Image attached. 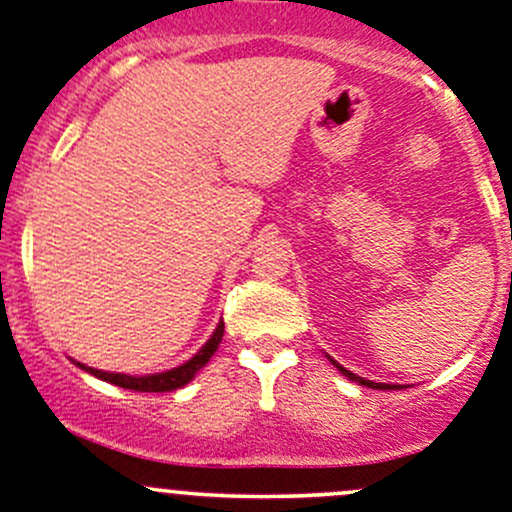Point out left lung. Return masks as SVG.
<instances>
[{
	"mask_svg": "<svg viewBox=\"0 0 512 512\" xmlns=\"http://www.w3.org/2000/svg\"><path fill=\"white\" fill-rule=\"evenodd\" d=\"M331 363L336 365V368L341 370V373L346 375L348 380H355V383H360V385H365V387H375V390H395V387H400V385H387V383H373V380H363V378H358V375H355V373H351V370L341 368V365H338L336 360H331Z\"/></svg>",
	"mask_w": 512,
	"mask_h": 512,
	"instance_id": "1",
	"label": "left lung"
}]
</instances>
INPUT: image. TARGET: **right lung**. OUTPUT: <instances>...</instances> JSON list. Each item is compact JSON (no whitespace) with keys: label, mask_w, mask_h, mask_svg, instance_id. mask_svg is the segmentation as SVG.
Instances as JSON below:
<instances>
[{"label":"right lung","mask_w":512,"mask_h":512,"mask_svg":"<svg viewBox=\"0 0 512 512\" xmlns=\"http://www.w3.org/2000/svg\"><path fill=\"white\" fill-rule=\"evenodd\" d=\"M223 331H225V324L220 321L218 328L213 331V336L208 338L206 346L201 348L196 355H193L191 360H186L184 365H179V368H171V370H164V373H154V375H142V378H134V375H125V373H105V370H98V368H88V365L83 363H75L78 368H83L85 373L95 375V378L105 380V383H112L117 387H125V390H134V392H171V390H179V387H184L186 383H191L193 378H196L198 370L203 368V365L211 360V355L218 351L220 341H223Z\"/></svg>","instance_id":"1"}]
</instances>
